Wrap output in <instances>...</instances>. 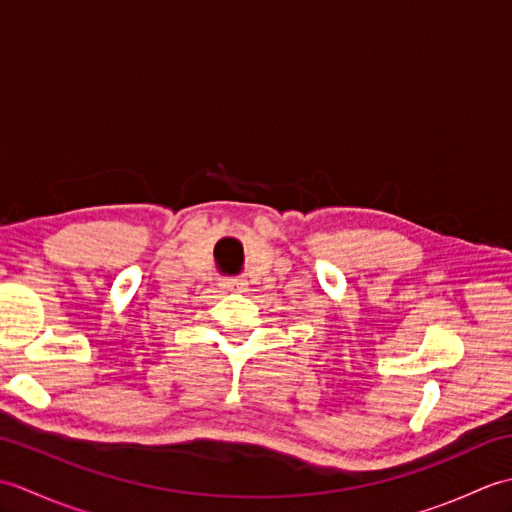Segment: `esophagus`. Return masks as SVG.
Wrapping results in <instances>:
<instances>
[{"mask_svg": "<svg viewBox=\"0 0 512 512\" xmlns=\"http://www.w3.org/2000/svg\"><path fill=\"white\" fill-rule=\"evenodd\" d=\"M222 286H224V290H228V292H244L246 286H248V281H246V279H226Z\"/></svg>", "mask_w": 512, "mask_h": 512, "instance_id": "obj_1", "label": "esophagus"}]
</instances>
